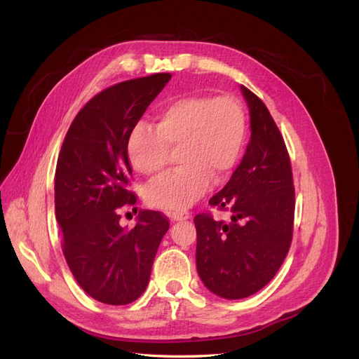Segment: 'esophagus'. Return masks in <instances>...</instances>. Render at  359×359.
<instances>
[{
    "instance_id": "1",
    "label": "esophagus",
    "mask_w": 359,
    "mask_h": 359,
    "mask_svg": "<svg viewBox=\"0 0 359 359\" xmlns=\"http://www.w3.org/2000/svg\"><path fill=\"white\" fill-rule=\"evenodd\" d=\"M172 222H181V220H187L190 219V214L186 211H173L169 214Z\"/></svg>"
}]
</instances>
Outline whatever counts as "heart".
Here are the masks:
<instances>
[{"label":"heart","mask_w":359,"mask_h":359,"mask_svg":"<svg viewBox=\"0 0 359 359\" xmlns=\"http://www.w3.org/2000/svg\"><path fill=\"white\" fill-rule=\"evenodd\" d=\"M247 132L243 104L235 97L182 95L160 106L154 128L137 123L126 140L127 160L137 173L157 175L169 149L178 148L180 170L149 184L147 201L158 210H186L229 178L241 156Z\"/></svg>","instance_id":"heart-1"}]
</instances>
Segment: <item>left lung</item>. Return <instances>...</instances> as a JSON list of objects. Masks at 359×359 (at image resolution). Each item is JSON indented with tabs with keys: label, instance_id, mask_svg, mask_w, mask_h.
Returning a JSON list of instances; mask_svg holds the SVG:
<instances>
[{
	"label": "left lung",
	"instance_id": "8db88e82",
	"mask_svg": "<svg viewBox=\"0 0 359 359\" xmlns=\"http://www.w3.org/2000/svg\"><path fill=\"white\" fill-rule=\"evenodd\" d=\"M241 93L252 136L229 182L210 199L231 211V223L194 217L198 274L224 299L247 298L273 280L289 252L295 212L285 140L264 102L243 85Z\"/></svg>",
	"mask_w": 359,
	"mask_h": 359
}]
</instances>
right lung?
<instances>
[{
  "mask_svg": "<svg viewBox=\"0 0 359 359\" xmlns=\"http://www.w3.org/2000/svg\"><path fill=\"white\" fill-rule=\"evenodd\" d=\"M169 73L116 83L86 103L64 139L55 170V214L62 252L79 286L103 304L124 306L145 292L169 222L139 211L133 229L119 210L135 205L126 140L165 85Z\"/></svg>",
  "mask_w": 359,
  "mask_h": 359,
  "instance_id": "add662e5",
  "label": "right lung"
}]
</instances>
